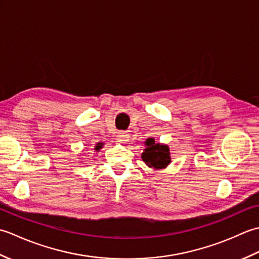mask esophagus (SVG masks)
Segmentation results:
<instances>
[{
  "instance_id": "34e87169",
  "label": "esophagus",
  "mask_w": 259,
  "mask_h": 259,
  "mask_svg": "<svg viewBox=\"0 0 259 259\" xmlns=\"http://www.w3.org/2000/svg\"><path fill=\"white\" fill-rule=\"evenodd\" d=\"M115 138H117L119 142H125L128 141V135L123 133V131H120V133H118V135L115 136Z\"/></svg>"
}]
</instances>
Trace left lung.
Segmentation results:
<instances>
[{
	"instance_id": "left-lung-1",
	"label": "left lung",
	"mask_w": 259,
	"mask_h": 259,
	"mask_svg": "<svg viewBox=\"0 0 259 259\" xmlns=\"http://www.w3.org/2000/svg\"><path fill=\"white\" fill-rule=\"evenodd\" d=\"M146 149H144L141 158L149 168L163 169L171 161L169 147L167 145L157 144L153 138L147 139L145 142Z\"/></svg>"
}]
</instances>
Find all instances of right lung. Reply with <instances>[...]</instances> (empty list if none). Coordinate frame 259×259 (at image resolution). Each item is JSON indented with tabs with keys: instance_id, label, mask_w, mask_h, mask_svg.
I'll return each instance as SVG.
<instances>
[{
	"instance_id": "obj_1",
	"label": "right lung",
	"mask_w": 259,
	"mask_h": 259,
	"mask_svg": "<svg viewBox=\"0 0 259 259\" xmlns=\"http://www.w3.org/2000/svg\"><path fill=\"white\" fill-rule=\"evenodd\" d=\"M102 146H103V145L101 144V142H99V144H97V145H96V148H95V150H96V151H99V150H100V149H101V148H102Z\"/></svg>"
}]
</instances>
